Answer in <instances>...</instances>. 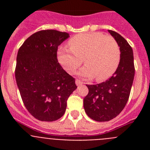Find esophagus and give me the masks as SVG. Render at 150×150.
<instances>
[{
    "label": "esophagus",
    "instance_id": "obj_1",
    "mask_svg": "<svg viewBox=\"0 0 150 150\" xmlns=\"http://www.w3.org/2000/svg\"><path fill=\"white\" fill-rule=\"evenodd\" d=\"M75 83H76V86H81V85L83 84V82H81V81H80V80H79V79H76V81H75Z\"/></svg>",
    "mask_w": 150,
    "mask_h": 150
}]
</instances>
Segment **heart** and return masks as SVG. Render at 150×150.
Masks as SVG:
<instances>
[{"instance_id": "1", "label": "heart", "mask_w": 150, "mask_h": 150, "mask_svg": "<svg viewBox=\"0 0 150 150\" xmlns=\"http://www.w3.org/2000/svg\"><path fill=\"white\" fill-rule=\"evenodd\" d=\"M68 44L70 49L60 47L57 56L61 65L69 74L81 65L83 58L86 64L78 75L104 80L113 74L120 62V47L110 36L100 33L79 34L71 38Z\"/></svg>"}]
</instances>
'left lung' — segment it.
<instances>
[{"mask_svg": "<svg viewBox=\"0 0 150 150\" xmlns=\"http://www.w3.org/2000/svg\"><path fill=\"white\" fill-rule=\"evenodd\" d=\"M120 50V61L110 79L96 85H86L88 93L83 99L85 112L97 122H107L120 114L126 105L134 77L133 50L120 34L108 30Z\"/></svg>", "mask_w": 150, "mask_h": 150, "instance_id": "8db88e82", "label": "left lung"}]
</instances>
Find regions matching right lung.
I'll return each instance as SVG.
<instances>
[{"mask_svg":"<svg viewBox=\"0 0 150 150\" xmlns=\"http://www.w3.org/2000/svg\"><path fill=\"white\" fill-rule=\"evenodd\" d=\"M69 34L56 30L34 33L18 51L15 76L22 101L40 121L52 122L64 114L67 100L77 88L75 79L57 59V50Z\"/></svg>","mask_w":150,"mask_h":150,"instance_id":"obj_1","label":"right lung"}]
</instances>
